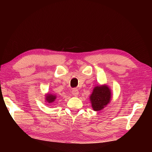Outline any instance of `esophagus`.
Masks as SVG:
<instances>
[{"label":"esophagus","instance_id":"obj_1","mask_svg":"<svg viewBox=\"0 0 152 152\" xmlns=\"http://www.w3.org/2000/svg\"><path fill=\"white\" fill-rule=\"evenodd\" d=\"M72 94L73 96H77L78 94H79V91H78V89H73L72 90Z\"/></svg>","mask_w":152,"mask_h":152}]
</instances>
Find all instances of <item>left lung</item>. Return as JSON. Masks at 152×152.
Instances as JSON below:
<instances>
[{"label": "left lung", "mask_w": 152, "mask_h": 152, "mask_svg": "<svg viewBox=\"0 0 152 152\" xmlns=\"http://www.w3.org/2000/svg\"><path fill=\"white\" fill-rule=\"evenodd\" d=\"M111 99V92L107 86L95 87L90 100L94 111H99L110 103Z\"/></svg>", "instance_id": "1"}]
</instances>
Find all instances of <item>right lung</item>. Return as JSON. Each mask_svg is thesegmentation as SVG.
<instances>
[{"mask_svg":"<svg viewBox=\"0 0 152 152\" xmlns=\"http://www.w3.org/2000/svg\"><path fill=\"white\" fill-rule=\"evenodd\" d=\"M56 98V96L53 94H48L45 99H46V101L48 103H53V102H54V100Z\"/></svg>","mask_w":152,"mask_h":152,"instance_id":"add662e5","label":"right lung"}]
</instances>
